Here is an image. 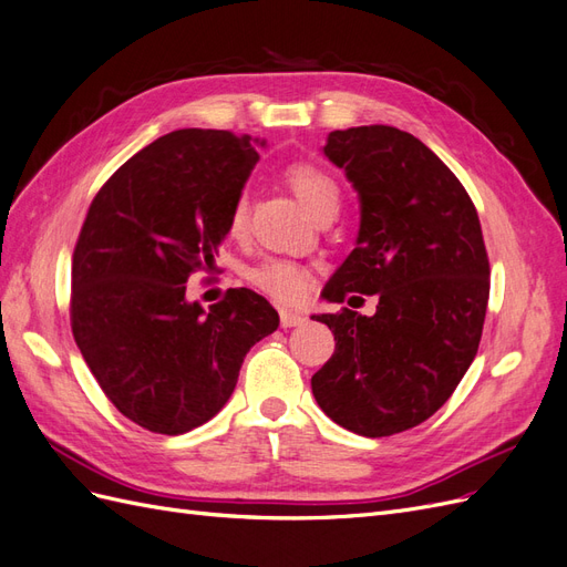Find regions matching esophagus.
<instances>
[{"mask_svg": "<svg viewBox=\"0 0 567 567\" xmlns=\"http://www.w3.org/2000/svg\"><path fill=\"white\" fill-rule=\"evenodd\" d=\"M307 321L305 315L293 312V310H281V326L284 329H293V326H302Z\"/></svg>", "mask_w": 567, "mask_h": 567, "instance_id": "1", "label": "esophagus"}]
</instances>
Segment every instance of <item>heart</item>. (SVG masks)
Segmentation results:
<instances>
[{"label": "heart", "instance_id": "b5f03b06", "mask_svg": "<svg viewBox=\"0 0 567 567\" xmlns=\"http://www.w3.org/2000/svg\"><path fill=\"white\" fill-rule=\"evenodd\" d=\"M286 182L293 188L296 196L315 217L321 213L336 210L340 205V188L331 175H326L321 167L310 163H296L286 169ZM248 219V203L246 198H238L229 213V234L238 236L246 229ZM246 277L252 286H257L265 293L279 298V300H296L307 284L305 269L296 262L281 260V257H265L262 262L252 265Z\"/></svg>", "mask_w": 567, "mask_h": 567}]
</instances>
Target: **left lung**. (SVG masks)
Wrapping results in <instances>:
<instances>
[{"label":"left lung","instance_id":"1","mask_svg":"<svg viewBox=\"0 0 567 567\" xmlns=\"http://www.w3.org/2000/svg\"><path fill=\"white\" fill-rule=\"evenodd\" d=\"M323 156L346 169L362 213L357 248L323 298L364 293L379 305L373 317L348 307L317 317L336 352L312 392L338 425L388 437L431 419L477 354L489 300L483 229L466 188L414 134L336 130Z\"/></svg>","mask_w":567,"mask_h":567}]
</instances>
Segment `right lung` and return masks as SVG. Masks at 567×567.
I'll use <instances>...</instances> for the list:
<instances>
[{
    "label": "right lung",
    "mask_w": 567,
    "mask_h": 567,
    "mask_svg": "<svg viewBox=\"0 0 567 567\" xmlns=\"http://www.w3.org/2000/svg\"><path fill=\"white\" fill-rule=\"evenodd\" d=\"M255 144L227 130L169 132L120 165L84 217L73 336L106 398L151 433L182 435L210 421L248 350L279 326L250 288H229L208 312L186 300L188 277L215 267L260 161Z\"/></svg>",
    "instance_id": "1"
}]
</instances>
